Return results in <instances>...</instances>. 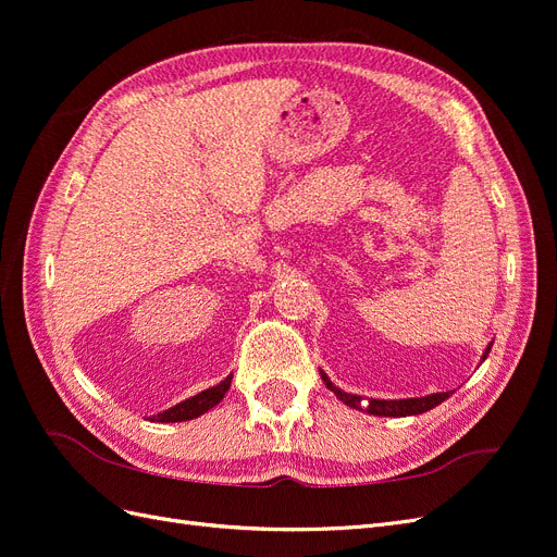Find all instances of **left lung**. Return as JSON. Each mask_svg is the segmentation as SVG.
Listing matches in <instances>:
<instances>
[{
    "instance_id": "1",
    "label": "left lung",
    "mask_w": 557,
    "mask_h": 557,
    "mask_svg": "<svg viewBox=\"0 0 557 557\" xmlns=\"http://www.w3.org/2000/svg\"><path fill=\"white\" fill-rule=\"evenodd\" d=\"M487 352H491V346L485 348L483 360L487 358ZM323 381H325V385L330 387V391H332L336 397H339L344 404H348V407H352V409H360V411H362V407H360L362 397L339 391V387L332 385V381H330L325 374H323ZM448 397H450V393H434V395L411 397V399H369L367 413H372V416H387V418L418 416V413H425V411H430V409H434V407H440V404H442L444 399H448Z\"/></svg>"
}]
</instances>
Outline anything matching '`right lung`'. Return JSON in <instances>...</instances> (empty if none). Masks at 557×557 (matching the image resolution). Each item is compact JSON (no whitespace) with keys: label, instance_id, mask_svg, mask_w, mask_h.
Here are the masks:
<instances>
[{"label":"right lung","instance_id":"1","mask_svg":"<svg viewBox=\"0 0 557 557\" xmlns=\"http://www.w3.org/2000/svg\"><path fill=\"white\" fill-rule=\"evenodd\" d=\"M230 383H232V376H227L225 381L209 387V391L199 393V395H195L190 399L176 404V407L153 416V420H158V423H181V420H193V418H197L201 413H207L209 409L215 407V404H221V399L230 391Z\"/></svg>","mask_w":557,"mask_h":557}]
</instances>
